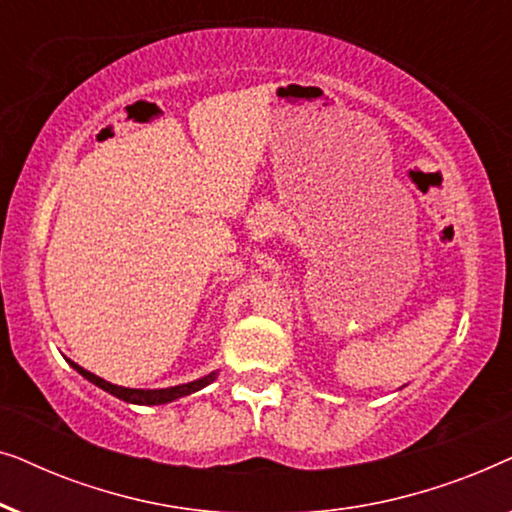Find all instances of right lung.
<instances>
[{
	"label": "right lung",
	"instance_id": "add662e5",
	"mask_svg": "<svg viewBox=\"0 0 512 512\" xmlns=\"http://www.w3.org/2000/svg\"><path fill=\"white\" fill-rule=\"evenodd\" d=\"M69 363H72V366L79 370V373L86 377L88 382L97 384V387L104 389V391H109V394H114L116 398H121V401L135 403V405H163V403H170V401H174V398L188 396V394H193V391L207 387V384L214 380V373H212V375L202 377V380H195V382H188V384H179V387H170V389H128V387H118V384H111L107 380H102V377L88 373V370H83L81 366H76L74 361H69Z\"/></svg>",
	"mask_w": 512,
	"mask_h": 512
}]
</instances>
